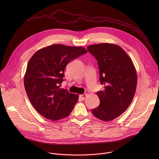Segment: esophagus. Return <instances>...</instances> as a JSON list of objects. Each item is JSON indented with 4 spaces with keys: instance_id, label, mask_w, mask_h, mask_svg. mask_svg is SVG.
I'll list each match as a JSON object with an SVG mask.
<instances>
[{
    "instance_id": "obj_1",
    "label": "esophagus",
    "mask_w": 159,
    "mask_h": 159,
    "mask_svg": "<svg viewBox=\"0 0 159 159\" xmlns=\"http://www.w3.org/2000/svg\"><path fill=\"white\" fill-rule=\"evenodd\" d=\"M86 96H87L86 94H83V95H80L79 96V97H80V98L81 100H85Z\"/></svg>"
}]
</instances>
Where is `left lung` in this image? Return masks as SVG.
<instances>
[{"instance_id":"1","label":"left lung","mask_w":159,"mask_h":159,"mask_svg":"<svg viewBox=\"0 0 159 159\" xmlns=\"http://www.w3.org/2000/svg\"><path fill=\"white\" fill-rule=\"evenodd\" d=\"M88 51L97 59L100 82L104 90L98 91L99 106L92 110L97 118L110 121L123 113L130 105L137 84L134 63L119 46L99 43L89 46Z\"/></svg>"}]
</instances>
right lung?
<instances>
[{"label": "right lung", "instance_id": "add662e5", "mask_svg": "<svg viewBox=\"0 0 159 159\" xmlns=\"http://www.w3.org/2000/svg\"><path fill=\"white\" fill-rule=\"evenodd\" d=\"M83 47L55 44L38 50L30 59L24 83L36 111L48 119L66 117L78 100V95L61 89L68 63L86 54Z\"/></svg>", "mask_w": 159, "mask_h": 159}]
</instances>
